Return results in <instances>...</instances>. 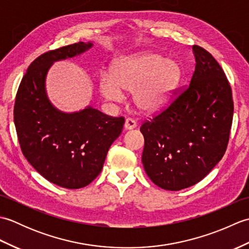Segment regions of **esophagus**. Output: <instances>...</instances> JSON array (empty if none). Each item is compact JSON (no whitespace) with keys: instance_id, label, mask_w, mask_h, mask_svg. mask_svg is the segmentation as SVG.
Instances as JSON below:
<instances>
[{"instance_id":"obj_1","label":"esophagus","mask_w":249,"mask_h":249,"mask_svg":"<svg viewBox=\"0 0 249 249\" xmlns=\"http://www.w3.org/2000/svg\"><path fill=\"white\" fill-rule=\"evenodd\" d=\"M124 127L125 129H134L137 127V122L134 119H126Z\"/></svg>"}]
</instances>
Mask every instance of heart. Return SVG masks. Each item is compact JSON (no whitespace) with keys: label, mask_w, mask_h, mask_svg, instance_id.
I'll use <instances>...</instances> for the list:
<instances>
[{"label":"heart","mask_w":249,"mask_h":249,"mask_svg":"<svg viewBox=\"0 0 249 249\" xmlns=\"http://www.w3.org/2000/svg\"><path fill=\"white\" fill-rule=\"evenodd\" d=\"M182 79V66L157 52H142L115 60L111 73L103 71L98 87L103 96L112 102L133 92V102L146 113L161 110L170 102Z\"/></svg>","instance_id":"obj_1"}]
</instances>
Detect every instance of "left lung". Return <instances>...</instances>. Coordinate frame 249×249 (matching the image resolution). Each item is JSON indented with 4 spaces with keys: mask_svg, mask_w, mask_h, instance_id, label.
<instances>
[{
    "mask_svg": "<svg viewBox=\"0 0 249 249\" xmlns=\"http://www.w3.org/2000/svg\"><path fill=\"white\" fill-rule=\"evenodd\" d=\"M196 67L188 86L160 114L141 125L142 163L166 190L197 184L223 158L233 119L232 91L210 52L193 46Z\"/></svg>",
    "mask_w": 249,
    "mask_h": 249,
    "instance_id": "left-lung-1",
    "label": "left lung"
}]
</instances>
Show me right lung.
Segmentation results:
<instances>
[{"label": "right lung", "instance_id": "obj_1", "mask_svg": "<svg viewBox=\"0 0 249 249\" xmlns=\"http://www.w3.org/2000/svg\"><path fill=\"white\" fill-rule=\"evenodd\" d=\"M91 47L79 41L39 55L16 95L14 122L24 157L46 179L68 189L82 188L97 178L125 122L123 116L113 118L92 107L64 113L47 97L46 75L52 63Z\"/></svg>", "mask_w": 249, "mask_h": 249}]
</instances>
